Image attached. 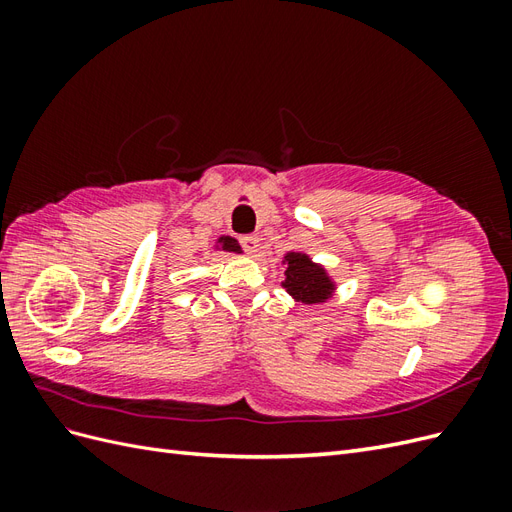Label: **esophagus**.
Returning a JSON list of instances; mask_svg holds the SVG:
<instances>
[{"mask_svg":"<svg viewBox=\"0 0 512 512\" xmlns=\"http://www.w3.org/2000/svg\"><path fill=\"white\" fill-rule=\"evenodd\" d=\"M241 247L247 252V254H256L258 252V245H260V239L256 235H245L239 239Z\"/></svg>","mask_w":512,"mask_h":512,"instance_id":"34e87169","label":"esophagus"}]
</instances>
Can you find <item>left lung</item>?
Instances as JSON below:
<instances>
[{"label": "left lung", "instance_id": "1", "mask_svg": "<svg viewBox=\"0 0 512 512\" xmlns=\"http://www.w3.org/2000/svg\"><path fill=\"white\" fill-rule=\"evenodd\" d=\"M286 260V282L284 288L301 303H320L331 294L333 282L324 273L322 267L314 265L305 254L290 252L284 256Z\"/></svg>", "mask_w": 512, "mask_h": 512}]
</instances>
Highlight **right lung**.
<instances>
[{
	"label": "right lung",
	"mask_w": 512,
	"mask_h": 512,
	"mask_svg": "<svg viewBox=\"0 0 512 512\" xmlns=\"http://www.w3.org/2000/svg\"><path fill=\"white\" fill-rule=\"evenodd\" d=\"M220 245H222V250H226V252H241L237 239H232V237H220Z\"/></svg>",
	"instance_id": "right-lung-1"
}]
</instances>
